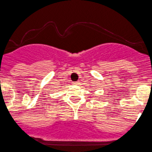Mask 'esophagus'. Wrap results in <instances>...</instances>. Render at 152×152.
Instances as JSON below:
<instances>
[{"label": "esophagus", "instance_id": "esophagus-1", "mask_svg": "<svg viewBox=\"0 0 152 152\" xmlns=\"http://www.w3.org/2000/svg\"><path fill=\"white\" fill-rule=\"evenodd\" d=\"M74 84H75V85H78V84H80V83H79V81L74 82Z\"/></svg>", "mask_w": 152, "mask_h": 152}]
</instances>
